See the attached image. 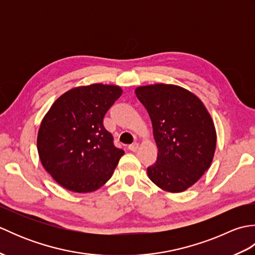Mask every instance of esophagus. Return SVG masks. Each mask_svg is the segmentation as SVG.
Wrapping results in <instances>:
<instances>
[{
    "instance_id": "1",
    "label": "esophagus",
    "mask_w": 255,
    "mask_h": 255,
    "mask_svg": "<svg viewBox=\"0 0 255 255\" xmlns=\"http://www.w3.org/2000/svg\"><path fill=\"white\" fill-rule=\"evenodd\" d=\"M128 148H129V150L132 151V152H136V151L139 149V144L137 142H133V143H131L130 145H129Z\"/></svg>"
}]
</instances>
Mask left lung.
Listing matches in <instances>:
<instances>
[{"instance_id":"obj_1","label":"left lung","mask_w":255,"mask_h":255,"mask_svg":"<svg viewBox=\"0 0 255 255\" xmlns=\"http://www.w3.org/2000/svg\"><path fill=\"white\" fill-rule=\"evenodd\" d=\"M152 122L158 159L147 169L156 186L181 193L194 185L213 162L217 134L204 103L174 84H151L134 90Z\"/></svg>"}]
</instances>
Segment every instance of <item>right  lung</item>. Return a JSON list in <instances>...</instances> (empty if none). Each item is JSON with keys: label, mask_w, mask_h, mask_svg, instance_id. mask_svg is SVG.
<instances>
[{"label": "right lung", "mask_w": 255, "mask_h": 255, "mask_svg": "<svg viewBox=\"0 0 255 255\" xmlns=\"http://www.w3.org/2000/svg\"><path fill=\"white\" fill-rule=\"evenodd\" d=\"M122 93L118 85L78 86L58 97L42 118L38 154L59 185L90 193L112 177L125 152L114 145L103 118Z\"/></svg>", "instance_id": "right-lung-1"}]
</instances>
